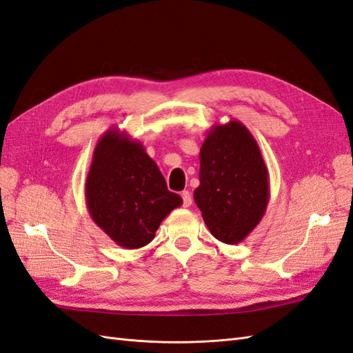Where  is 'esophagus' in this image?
Here are the masks:
<instances>
[{"label": "esophagus", "mask_w": 353, "mask_h": 353, "mask_svg": "<svg viewBox=\"0 0 353 353\" xmlns=\"http://www.w3.org/2000/svg\"><path fill=\"white\" fill-rule=\"evenodd\" d=\"M181 197H183V205H184L185 208L192 206L193 197H192V194H190V192H183V193H181Z\"/></svg>", "instance_id": "obj_1"}]
</instances>
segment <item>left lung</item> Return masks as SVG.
Listing matches in <instances>:
<instances>
[{
	"label": "left lung",
	"mask_w": 353,
	"mask_h": 353,
	"mask_svg": "<svg viewBox=\"0 0 353 353\" xmlns=\"http://www.w3.org/2000/svg\"><path fill=\"white\" fill-rule=\"evenodd\" d=\"M194 202L223 243L242 242L269 205V170L252 133L239 120L214 125L200 148Z\"/></svg>",
	"instance_id": "left-lung-1"
}]
</instances>
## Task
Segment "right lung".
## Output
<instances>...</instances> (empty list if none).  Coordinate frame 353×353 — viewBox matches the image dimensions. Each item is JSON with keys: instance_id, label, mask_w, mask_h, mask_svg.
Masks as SVG:
<instances>
[{"instance_id": "1", "label": "right lung", "mask_w": 353, "mask_h": 353, "mask_svg": "<svg viewBox=\"0 0 353 353\" xmlns=\"http://www.w3.org/2000/svg\"><path fill=\"white\" fill-rule=\"evenodd\" d=\"M84 194L94 224L126 250L148 245L160 223L183 205L144 145L116 128L103 133L93 150Z\"/></svg>"}]
</instances>
